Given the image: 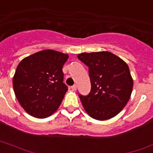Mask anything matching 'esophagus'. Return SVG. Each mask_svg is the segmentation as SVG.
Returning <instances> with one entry per match:
<instances>
[{"mask_svg":"<svg viewBox=\"0 0 153 153\" xmlns=\"http://www.w3.org/2000/svg\"><path fill=\"white\" fill-rule=\"evenodd\" d=\"M71 88H72L73 90H74V91H76V88H77V86H76V85H73L72 87H71Z\"/></svg>","mask_w":153,"mask_h":153,"instance_id":"34e87169","label":"esophagus"}]
</instances>
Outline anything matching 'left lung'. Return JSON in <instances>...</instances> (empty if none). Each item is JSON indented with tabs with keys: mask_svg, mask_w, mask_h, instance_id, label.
<instances>
[{
	"mask_svg": "<svg viewBox=\"0 0 153 153\" xmlns=\"http://www.w3.org/2000/svg\"><path fill=\"white\" fill-rule=\"evenodd\" d=\"M77 57L88 67L92 86L88 95H79L85 112L98 120L117 116L127 105L133 87L127 64L107 51L83 53Z\"/></svg>",
	"mask_w": 153,
	"mask_h": 153,
	"instance_id": "1",
	"label": "left lung"
}]
</instances>
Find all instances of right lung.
I'll list each match as a JSON object with an SVG mask.
<instances>
[{
	"label": "right lung",
	"instance_id": "right-lung-1",
	"mask_svg": "<svg viewBox=\"0 0 153 153\" xmlns=\"http://www.w3.org/2000/svg\"><path fill=\"white\" fill-rule=\"evenodd\" d=\"M68 59V54L45 49L19 63L13 85L16 99L27 113L42 119L58 109L68 91L62 71Z\"/></svg>",
	"mask_w": 153,
	"mask_h": 153
}]
</instances>
